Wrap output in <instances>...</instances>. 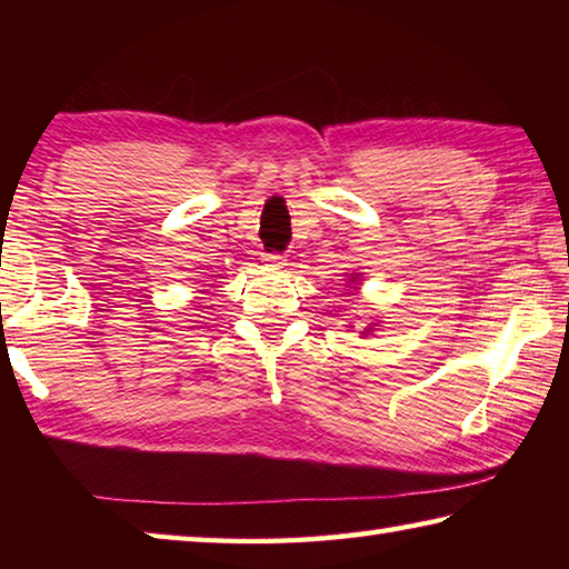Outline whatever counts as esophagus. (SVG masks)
Masks as SVG:
<instances>
[{
	"label": "esophagus",
	"instance_id": "34e87169",
	"mask_svg": "<svg viewBox=\"0 0 569 569\" xmlns=\"http://www.w3.org/2000/svg\"><path fill=\"white\" fill-rule=\"evenodd\" d=\"M263 263L266 266H283L286 256L278 253V250H273V253H263Z\"/></svg>",
	"mask_w": 569,
	"mask_h": 569
}]
</instances>
